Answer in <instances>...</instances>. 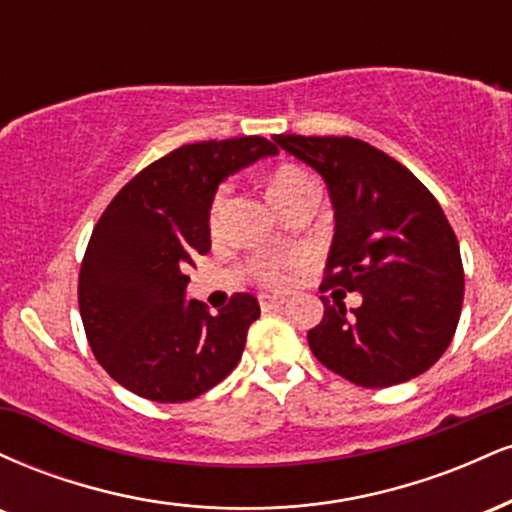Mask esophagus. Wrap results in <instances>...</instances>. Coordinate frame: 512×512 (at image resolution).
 <instances>
[{"label": "esophagus", "mask_w": 512, "mask_h": 512, "mask_svg": "<svg viewBox=\"0 0 512 512\" xmlns=\"http://www.w3.org/2000/svg\"><path fill=\"white\" fill-rule=\"evenodd\" d=\"M284 305V298L281 296H260V308L267 313V310H276Z\"/></svg>", "instance_id": "esophagus-1"}]
</instances>
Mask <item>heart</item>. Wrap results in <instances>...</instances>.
I'll return each instance as SVG.
<instances>
[{"instance_id": "heart-1", "label": "heart", "mask_w": 512, "mask_h": 512, "mask_svg": "<svg viewBox=\"0 0 512 512\" xmlns=\"http://www.w3.org/2000/svg\"><path fill=\"white\" fill-rule=\"evenodd\" d=\"M315 195V182L308 175V170L293 163H284L269 175V197L279 209L291 204L293 199ZM223 211H226V187H219L209 204V231L219 233L223 223ZM305 262L303 252L291 250L281 255H260L250 262V274L264 286H281L289 281L293 269H298Z\"/></svg>"}]
</instances>
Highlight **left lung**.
Returning <instances> with one entry per match:
<instances>
[{
  "mask_svg": "<svg viewBox=\"0 0 512 512\" xmlns=\"http://www.w3.org/2000/svg\"><path fill=\"white\" fill-rule=\"evenodd\" d=\"M274 142L327 182L334 238L322 289L363 303H325L308 332L317 361L361 387L426 373L445 354L464 298L460 245L438 199L402 163L354 137L276 134Z\"/></svg>",
  "mask_w": 512,
  "mask_h": 512,
  "instance_id": "left-lung-1",
  "label": "left lung"
}]
</instances>
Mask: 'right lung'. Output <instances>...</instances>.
Masks as SVG:
<instances>
[{
  "instance_id": "add662e5",
  "label": "right lung",
  "mask_w": 512,
  "mask_h": 512,
  "mask_svg": "<svg viewBox=\"0 0 512 512\" xmlns=\"http://www.w3.org/2000/svg\"><path fill=\"white\" fill-rule=\"evenodd\" d=\"M274 154L264 137L185 144L134 175L98 219L79 272L81 322L98 363L134 395L187 402L238 366L260 303L236 293L209 313L185 298L187 269L211 248L219 182Z\"/></svg>"
}]
</instances>
